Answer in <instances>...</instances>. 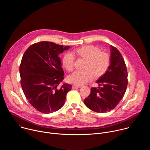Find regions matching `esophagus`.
<instances>
[{"mask_svg":"<svg viewBox=\"0 0 150 150\" xmlns=\"http://www.w3.org/2000/svg\"><path fill=\"white\" fill-rule=\"evenodd\" d=\"M81 86L80 85H72V88H81Z\"/></svg>","mask_w":150,"mask_h":150,"instance_id":"1","label":"esophagus"}]
</instances>
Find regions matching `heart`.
Wrapping results in <instances>:
<instances>
[{"label":"heart","instance_id":"b5f03b06","mask_svg":"<svg viewBox=\"0 0 150 150\" xmlns=\"http://www.w3.org/2000/svg\"><path fill=\"white\" fill-rule=\"evenodd\" d=\"M74 54L85 59L83 71H76L69 77L70 82L81 85L87 83L94 78H98L104 75L110 63V56L105 52H101L98 47L88 45L74 50ZM75 56L71 52H68L63 57L62 63L67 71H72L74 68Z\"/></svg>","mask_w":150,"mask_h":150}]
</instances>
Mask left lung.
Segmentation results:
<instances>
[{
	"instance_id": "8db88e82",
	"label": "left lung",
	"mask_w": 150,
	"mask_h": 150,
	"mask_svg": "<svg viewBox=\"0 0 150 150\" xmlns=\"http://www.w3.org/2000/svg\"><path fill=\"white\" fill-rule=\"evenodd\" d=\"M110 65L97 81L98 88L92 87L91 93L83 101L88 108L97 113L110 112L123 97L127 85V71L120 52L110 46Z\"/></svg>"
}]
</instances>
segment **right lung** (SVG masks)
Returning <instances> with one entry per match:
<instances>
[{"label": "right lung", "instance_id": "add662e5", "mask_svg": "<svg viewBox=\"0 0 150 150\" xmlns=\"http://www.w3.org/2000/svg\"><path fill=\"white\" fill-rule=\"evenodd\" d=\"M69 46L40 41L25 52L19 67L21 85L30 104L42 113H52L65 103L72 85L63 83L64 72L58 54Z\"/></svg>", "mask_w": 150, "mask_h": 150}]
</instances>
